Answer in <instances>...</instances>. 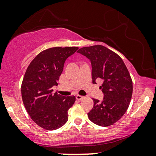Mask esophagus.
<instances>
[{
	"mask_svg": "<svg viewBox=\"0 0 156 156\" xmlns=\"http://www.w3.org/2000/svg\"><path fill=\"white\" fill-rule=\"evenodd\" d=\"M85 97H83V96H81V95H76V99L77 100H82L83 99H84Z\"/></svg>",
	"mask_w": 156,
	"mask_h": 156,
	"instance_id": "esophagus-1",
	"label": "esophagus"
}]
</instances>
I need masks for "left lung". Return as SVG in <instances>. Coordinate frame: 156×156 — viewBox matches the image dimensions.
Listing matches in <instances>:
<instances>
[{
    "instance_id": "left-lung-1",
    "label": "left lung",
    "mask_w": 156,
    "mask_h": 156,
    "mask_svg": "<svg viewBox=\"0 0 156 156\" xmlns=\"http://www.w3.org/2000/svg\"><path fill=\"white\" fill-rule=\"evenodd\" d=\"M77 52L91 61L92 82L104 81L100 87L104 97L93 99L94 107L88 113L89 120L100 126L117 122L126 112L133 93V82L126 66L116 53L103 45L80 48Z\"/></svg>"
}]
</instances>
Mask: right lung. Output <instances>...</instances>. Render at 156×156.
<instances>
[{
    "label": "right lung",
    "instance_id": "1",
    "mask_svg": "<svg viewBox=\"0 0 156 156\" xmlns=\"http://www.w3.org/2000/svg\"><path fill=\"white\" fill-rule=\"evenodd\" d=\"M77 50V47L47 49L27 68L21 85L23 101L32 120L42 129L56 130L68 120V110L76 98L53 94L52 87L57 85L66 59Z\"/></svg>",
    "mask_w": 156,
    "mask_h": 156
}]
</instances>
